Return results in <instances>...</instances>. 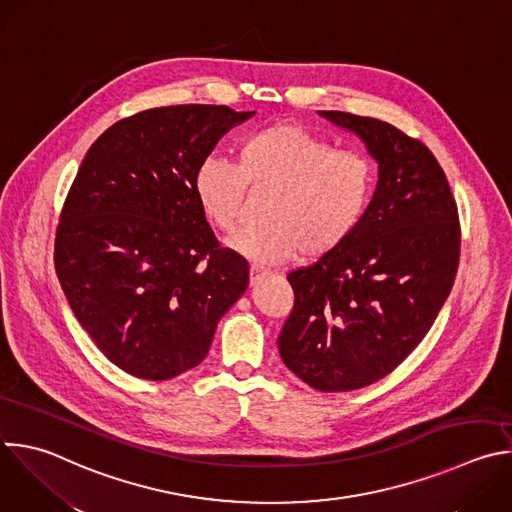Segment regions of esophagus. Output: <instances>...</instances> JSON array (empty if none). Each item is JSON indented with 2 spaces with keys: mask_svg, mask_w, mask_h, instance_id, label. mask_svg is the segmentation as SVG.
<instances>
[{
  "mask_svg": "<svg viewBox=\"0 0 512 512\" xmlns=\"http://www.w3.org/2000/svg\"><path fill=\"white\" fill-rule=\"evenodd\" d=\"M267 273H269L267 269H263V267H259V265H251V269H249V281H251V285L259 283Z\"/></svg>",
  "mask_w": 512,
  "mask_h": 512,
  "instance_id": "esophagus-1",
  "label": "esophagus"
}]
</instances>
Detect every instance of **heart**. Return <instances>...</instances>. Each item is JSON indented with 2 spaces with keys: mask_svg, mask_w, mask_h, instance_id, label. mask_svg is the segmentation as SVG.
I'll list each match as a JSON object with an SVG mask.
<instances>
[{
  "mask_svg": "<svg viewBox=\"0 0 512 512\" xmlns=\"http://www.w3.org/2000/svg\"><path fill=\"white\" fill-rule=\"evenodd\" d=\"M376 185L374 164L356 150H339L295 122H279L239 144V164L205 158L195 195L207 221L229 233L237 227L247 187L275 191L265 225L245 227L227 243L255 263H283L299 253L313 261L342 247L364 221Z\"/></svg>",
  "mask_w": 512,
  "mask_h": 512,
  "instance_id": "heart-1",
  "label": "heart"
}]
</instances>
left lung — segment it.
Instances as JSON below:
<instances>
[{
  "label": "left lung",
  "instance_id": "left-lung-1",
  "mask_svg": "<svg viewBox=\"0 0 512 512\" xmlns=\"http://www.w3.org/2000/svg\"><path fill=\"white\" fill-rule=\"evenodd\" d=\"M319 114L366 142L380 179L356 233L287 275L295 301L277 346L307 386L350 392L392 374L430 331L458 271L460 223L424 142L376 118Z\"/></svg>",
  "mask_w": 512,
  "mask_h": 512
}]
</instances>
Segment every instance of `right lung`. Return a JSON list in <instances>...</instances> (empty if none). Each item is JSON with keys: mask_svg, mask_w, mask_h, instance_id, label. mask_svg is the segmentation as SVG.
Here are the masks:
<instances>
[{"mask_svg": "<svg viewBox=\"0 0 512 512\" xmlns=\"http://www.w3.org/2000/svg\"><path fill=\"white\" fill-rule=\"evenodd\" d=\"M255 112L164 106L122 118L86 152L64 201L54 265L98 350L142 380L199 366L219 319L249 285V263L219 245L195 173Z\"/></svg>", "mask_w": 512, "mask_h": 512, "instance_id": "1", "label": "right lung"}]
</instances>
